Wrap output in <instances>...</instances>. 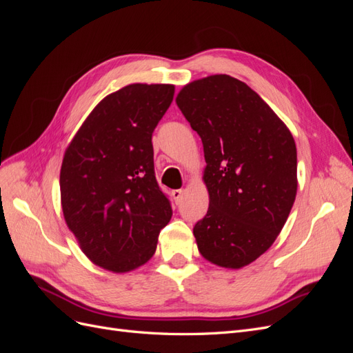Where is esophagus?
Wrapping results in <instances>:
<instances>
[{
  "label": "esophagus",
  "mask_w": 353,
  "mask_h": 353,
  "mask_svg": "<svg viewBox=\"0 0 353 353\" xmlns=\"http://www.w3.org/2000/svg\"><path fill=\"white\" fill-rule=\"evenodd\" d=\"M183 193H184V191L181 190V188H179V190H174V191H172V196H174V199H175V201H176V203H178L181 199H183Z\"/></svg>",
  "instance_id": "obj_1"
}]
</instances>
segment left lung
Returning <instances> with one entry per match:
<instances>
[{
  "instance_id": "8db88e82",
  "label": "left lung",
  "mask_w": 353,
  "mask_h": 353,
  "mask_svg": "<svg viewBox=\"0 0 353 353\" xmlns=\"http://www.w3.org/2000/svg\"><path fill=\"white\" fill-rule=\"evenodd\" d=\"M176 104L200 135L209 209L194 228L203 258L239 270L268 250L297 191L292 132L244 82L212 74L187 83Z\"/></svg>"
}]
</instances>
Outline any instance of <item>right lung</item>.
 Instances as JSON below:
<instances>
[{
	"label": "right lung",
	"instance_id": "obj_1",
	"mask_svg": "<svg viewBox=\"0 0 353 353\" xmlns=\"http://www.w3.org/2000/svg\"><path fill=\"white\" fill-rule=\"evenodd\" d=\"M169 83H131L103 99L63 157L61 209L82 252L112 272L144 265L172 208L154 176L152 135L174 100Z\"/></svg>",
	"mask_w": 353,
	"mask_h": 353
}]
</instances>
